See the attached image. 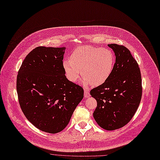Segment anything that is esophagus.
I'll use <instances>...</instances> for the list:
<instances>
[{"label":"esophagus","instance_id":"obj_1","mask_svg":"<svg viewBox=\"0 0 160 160\" xmlns=\"http://www.w3.org/2000/svg\"><path fill=\"white\" fill-rule=\"evenodd\" d=\"M84 95L85 96V97H90V93H89V90L88 89H84Z\"/></svg>","mask_w":160,"mask_h":160}]
</instances>
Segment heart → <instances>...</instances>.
<instances>
[{
  "label": "heart",
  "instance_id": "heart-1",
  "mask_svg": "<svg viewBox=\"0 0 160 160\" xmlns=\"http://www.w3.org/2000/svg\"><path fill=\"white\" fill-rule=\"evenodd\" d=\"M115 64L114 54L109 49L89 45L79 47L72 52L70 59L63 61L66 75L72 82H76L81 74L84 82L98 87L111 76Z\"/></svg>",
  "mask_w": 160,
  "mask_h": 160
}]
</instances>
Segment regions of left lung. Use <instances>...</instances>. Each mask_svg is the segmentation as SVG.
<instances>
[{
    "label": "left lung",
    "instance_id": "1",
    "mask_svg": "<svg viewBox=\"0 0 160 160\" xmlns=\"http://www.w3.org/2000/svg\"><path fill=\"white\" fill-rule=\"evenodd\" d=\"M116 59L111 76L102 84L90 91L97 106L93 118L101 128L112 131L131 120L140 103L142 87L140 70L128 48L108 44Z\"/></svg>",
    "mask_w": 160,
    "mask_h": 160
}]
</instances>
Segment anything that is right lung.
Masks as SVG:
<instances>
[{"instance_id":"obj_1","label":"right lung","mask_w":160,"mask_h":160,"mask_svg":"<svg viewBox=\"0 0 160 160\" xmlns=\"http://www.w3.org/2000/svg\"><path fill=\"white\" fill-rule=\"evenodd\" d=\"M65 48L36 47L23 61L17 78L24 115L38 129L52 134L66 128L84 96L82 88L65 75Z\"/></svg>"}]
</instances>
